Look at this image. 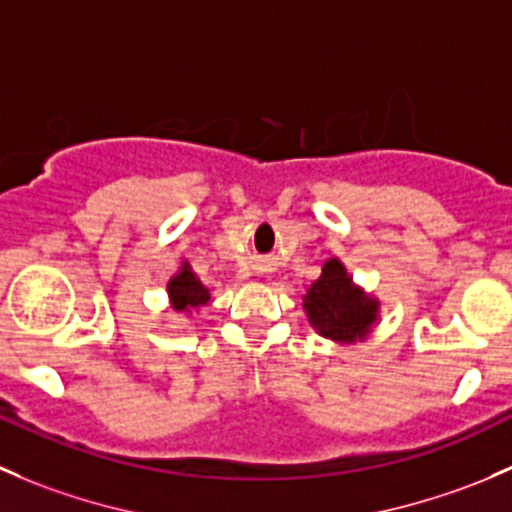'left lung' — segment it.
<instances>
[{
  "instance_id": "obj_1",
  "label": "left lung",
  "mask_w": 512,
  "mask_h": 512,
  "mask_svg": "<svg viewBox=\"0 0 512 512\" xmlns=\"http://www.w3.org/2000/svg\"><path fill=\"white\" fill-rule=\"evenodd\" d=\"M303 301L308 321L318 328V333L341 343L366 336L378 313V303L353 286L346 268L336 258L326 261L321 276L308 288Z\"/></svg>"
}]
</instances>
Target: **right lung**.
Wrapping results in <instances>:
<instances>
[{
  "label": "right lung",
  "mask_w": 512,
  "mask_h": 512,
  "mask_svg": "<svg viewBox=\"0 0 512 512\" xmlns=\"http://www.w3.org/2000/svg\"><path fill=\"white\" fill-rule=\"evenodd\" d=\"M169 296H171V303H174L176 311H186V308L204 306V303L209 301V291L201 286V281L194 276V273H191L189 266H184L174 278H171Z\"/></svg>",
  "instance_id": "right-lung-1"
}]
</instances>
